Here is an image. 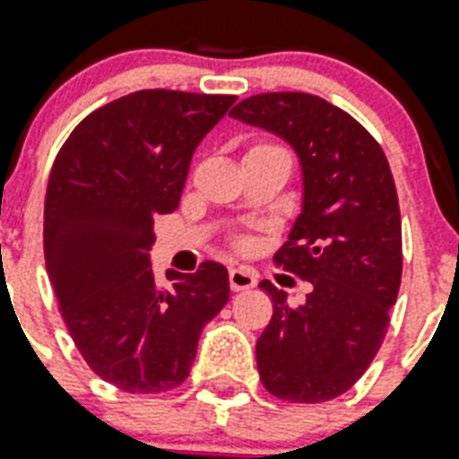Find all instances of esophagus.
I'll return each mask as SVG.
<instances>
[{
	"label": "esophagus",
	"mask_w": 459,
	"mask_h": 459,
	"mask_svg": "<svg viewBox=\"0 0 459 459\" xmlns=\"http://www.w3.org/2000/svg\"><path fill=\"white\" fill-rule=\"evenodd\" d=\"M229 281L233 291H247V289H253L257 284V276L253 272H247V269H230Z\"/></svg>",
	"instance_id": "obj_1"
}]
</instances>
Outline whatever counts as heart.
Listing matches in <instances>:
<instances>
[{
    "instance_id": "b5f03b06",
    "label": "heart",
    "mask_w": 459,
    "mask_h": 459,
    "mask_svg": "<svg viewBox=\"0 0 459 459\" xmlns=\"http://www.w3.org/2000/svg\"><path fill=\"white\" fill-rule=\"evenodd\" d=\"M250 247H253L250 238L236 236L233 240H230V250H233L236 255H247V253H250Z\"/></svg>"
}]
</instances>
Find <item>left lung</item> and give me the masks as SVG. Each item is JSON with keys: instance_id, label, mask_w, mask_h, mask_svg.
Returning <instances> with one entry per match:
<instances>
[{"instance_id": "8db88e82", "label": "left lung", "mask_w": 459, "mask_h": 459, "mask_svg": "<svg viewBox=\"0 0 459 459\" xmlns=\"http://www.w3.org/2000/svg\"><path fill=\"white\" fill-rule=\"evenodd\" d=\"M233 117L284 136L303 166V212L274 255L310 284L289 306L272 281V320L257 339L260 380L279 400L330 402L368 370L402 284V219L376 136L325 98L279 91L240 100Z\"/></svg>"}]
</instances>
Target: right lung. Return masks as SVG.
Returning <instances> with one entry per match:
<instances>
[{
    "label": "right lung",
    "mask_w": 459,
    "mask_h": 459,
    "mask_svg": "<svg viewBox=\"0 0 459 459\" xmlns=\"http://www.w3.org/2000/svg\"><path fill=\"white\" fill-rule=\"evenodd\" d=\"M236 96L136 91L83 117L52 163L45 192V267L66 330L89 368L125 393L183 385L199 334L229 303V272L149 264L153 219L173 214L192 153Z\"/></svg>",
    "instance_id": "right-lung-1"
}]
</instances>
